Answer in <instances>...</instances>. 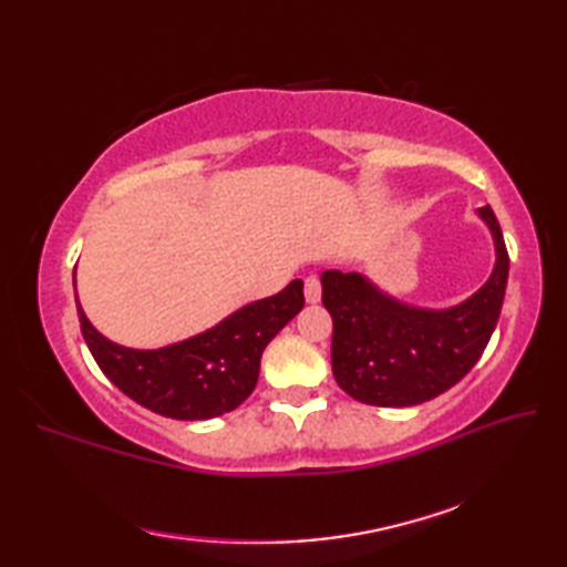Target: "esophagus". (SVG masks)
Masks as SVG:
<instances>
[{
    "label": "esophagus",
    "instance_id": "34e87169",
    "mask_svg": "<svg viewBox=\"0 0 567 567\" xmlns=\"http://www.w3.org/2000/svg\"><path fill=\"white\" fill-rule=\"evenodd\" d=\"M305 297H307L309 305H317L319 299H321V282H319L317 275H309V277H307V282H305Z\"/></svg>",
    "mask_w": 567,
    "mask_h": 567
}]
</instances>
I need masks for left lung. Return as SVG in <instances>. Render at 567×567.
Here are the masks:
<instances>
[{"instance_id":"obj_1","label":"left lung","mask_w":567,"mask_h":567,"mask_svg":"<svg viewBox=\"0 0 567 567\" xmlns=\"http://www.w3.org/2000/svg\"><path fill=\"white\" fill-rule=\"evenodd\" d=\"M477 216L492 234L495 268L461 305L414 307L360 272H321V302L333 319V378L353 400L372 406L429 402L483 355L502 311L509 256L495 212L483 207Z\"/></svg>"}]
</instances>
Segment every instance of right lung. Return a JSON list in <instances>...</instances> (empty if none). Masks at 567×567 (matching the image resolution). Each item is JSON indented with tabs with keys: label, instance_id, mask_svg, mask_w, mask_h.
Returning <instances> with one entry per match:
<instances>
[{
	"label": "right lung",
	"instance_id": "obj_1",
	"mask_svg": "<svg viewBox=\"0 0 567 567\" xmlns=\"http://www.w3.org/2000/svg\"><path fill=\"white\" fill-rule=\"evenodd\" d=\"M302 287V280H292L207 331L148 351L110 341L92 327L78 297L75 302L90 353L118 390L161 416L202 421L234 412L256 390L265 346L305 307Z\"/></svg>",
	"mask_w": 567,
	"mask_h": 567
}]
</instances>
